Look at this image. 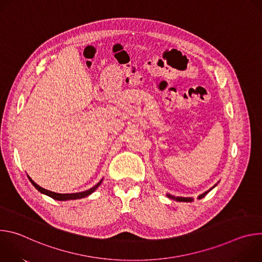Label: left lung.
<instances>
[{
    "mask_svg": "<svg viewBox=\"0 0 262 262\" xmlns=\"http://www.w3.org/2000/svg\"><path fill=\"white\" fill-rule=\"evenodd\" d=\"M215 186V185H214ZM214 186H213V188H214ZM213 188H211L209 191H207V192H205V193H203L202 195H200L199 196V199H201V198H203L204 196H206V194L208 193V192H210ZM168 197H170V198H172V199H175V200H177V201H186V202H189V201H192L193 199H191V198H180V197H172V196H170V195H168Z\"/></svg>",
    "mask_w": 262,
    "mask_h": 262,
    "instance_id": "obj_1",
    "label": "left lung"
}]
</instances>
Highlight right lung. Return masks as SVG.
<instances>
[{
  "label": "right lung",
  "instance_id": "add662e5",
  "mask_svg": "<svg viewBox=\"0 0 262 262\" xmlns=\"http://www.w3.org/2000/svg\"><path fill=\"white\" fill-rule=\"evenodd\" d=\"M29 177V176H28ZM29 179H30V181H31V183L35 186V188L38 190L40 193H42V194H46V195H48V196H50L51 198H53V199H55V200H59V201H65V200H74V199H81V198H84V197H87V196H89L90 194H92L98 186L100 185V183H101V181L102 180H100L96 185H94L93 188H91L90 190H87V191H85V192H81V193H76V194H58V193H54V192H51V191H48V190H46V189H43V188H41V186H39L38 184L37 183H35L30 177H29Z\"/></svg>",
  "mask_w": 262,
  "mask_h": 262
}]
</instances>
